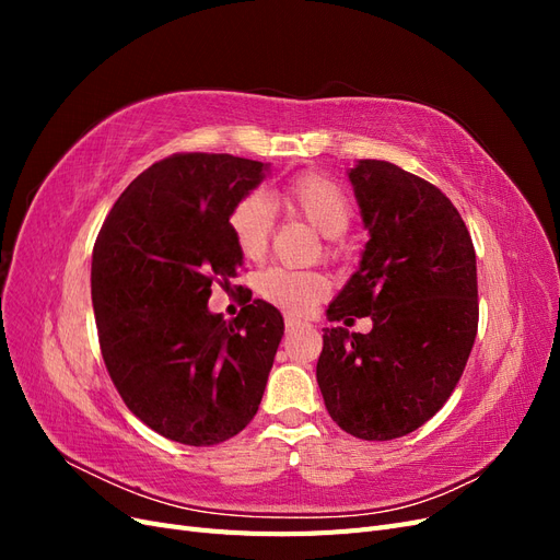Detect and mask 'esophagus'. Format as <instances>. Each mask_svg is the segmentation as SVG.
I'll use <instances>...</instances> for the list:
<instances>
[{
  "label": "esophagus",
  "mask_w": 560,
  "mask_h": 560,
  "mask_svg": "<svg viewBox=\"0 0 560 560\" xmlns=\"http://www.w3.org/2000/svg\"><path fill=\"white\" fill-rule=\"evenodd\" d=\"M284 327H287V334H294V331L306 329L308 325H306V322H301V319L292 317V315H287V317H284Z\"/></svg>",
  "instance_id": "esophagus-1"
}]
</instances>
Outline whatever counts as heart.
<instances>
[{
	"mask_svg": "<svg viewBox=\"0 0 560 560\" xmlns=\"http://www.w3.org/2000/svg\"><path fill=\"white\" fill-rule=\"evenodd\" d=\"M284 208L306 222L329 241L341 238L348 231L352 208L343 189L322 175H301L280 194ZM229 229L241 254L249 261H259L273 229V206L264 194H249L235 202ZM259 290L266 301L290 315H306L315 303L327 296L329 282L315 270L270 268L261 276Z\"/></svg>",
	"mask_w": 560,
	"mask_h": 560,
	"instance_id": "b5f03b06",
	"label": "heart"
}]
</instances>
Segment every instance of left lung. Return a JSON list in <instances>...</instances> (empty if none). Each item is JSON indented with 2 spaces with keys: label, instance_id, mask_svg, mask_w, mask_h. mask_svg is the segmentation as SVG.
<instances>
[{
  "label": "left lung",
  "instance_id": "1",
  "mask_svg": "<svg viewBox=\"0 0 560 560\" xmlns=\"http://www.w3.org/2000/svg\"><path fill=\"white\" fill-rule=\"evenodd\" d=\"M348 179L369 243L327 319L371 315L374 329L322 334L317 385L336 425L366 442L418 430L451 397L477 338V254L453 202L387 161Z\"/></svg>",
  "mask_w": 560,
  "mask_h": 560
}]
</instances>
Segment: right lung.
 <instances>
[{"instance_id": "right-lung-1", "label": "right lung", "mask_w": 560, "mask_h": 560, "mask_svg": "<svg viewBox=\"0 0 560 560\" xmlns=\"http://www.w3.org/2000/svg\"><path fill=\"white\" fill-rule=\"evenodd\" d=\"M270 163L175 154L118 196L93 247L91 296L100 350L128 409L186 446H214L257 413L284 322L254 299L233 322L210 313L243 254L229 217Z\"/></svg>"}]
</instances>
